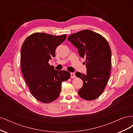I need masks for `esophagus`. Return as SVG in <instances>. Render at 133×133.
<instances>
[{
  "instance_id": "esophagus-1",
  "label": "esophagus",
  "mask_w": 133,
  "mask_h": 133,
  "mask_svg": "<svg viewBox=\"0 0 133 133\" xmlns=\"http://www.w3.org/2000/svg\"><path fill=\"white\" fill-rule=\"evenodd\" d=\"M70 77L71 78H75L76 77L75 74L74 73H70Z\"/></svg>"
}]
</instances>
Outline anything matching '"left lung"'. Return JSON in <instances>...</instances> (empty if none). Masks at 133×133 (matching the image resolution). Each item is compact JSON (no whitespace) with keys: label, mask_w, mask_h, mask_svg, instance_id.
<instances>
[{"label":"left lung","mask_w":133,"mask_h":133,"mask_svg":"<svg viewBox=\"0 0 133 133\" xmlns=\"http://www.w3.org/2000/svg\"><path fill=\"white\" fill-rule=\"evenodd\" d=\"M68 40L78 49L80 57L85 58L84 64L87 67V73H75L83 81L78 94L85 100H94L102 94L110 77V46L103 36L88 29L69 35Z\"/></svg>","instance_id":"1"}]
</instances>
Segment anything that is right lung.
<instances>
[{"mask_svg":"<svg viewBox=\"0 0 133 133\" xmlns=\"http://www.w3.org/2000/svg\"><path fill=\"white\" fill-rule=\"evenodd\" d=\"M66 37V34L55 36L35 33L29 35L22 46V72L31 94L42 103H49L57 99L62 83L70 77L69 72L56 70L48 63L55 57L56 48Z\"/></svg>","mask_w":133,"mask_h":133,"instance_id":"right-lung-1","label":"right lung"}]
</instances>
